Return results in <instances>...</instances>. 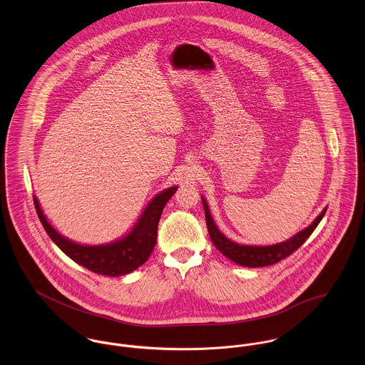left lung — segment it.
Returning a JSON list of instances; mask_svg holds the SVG:
<instances>
[{
    "instance_id": "left-lung-1",
    "label": "left lung",
    "mask_w": 365,
    "mask_h": 365,
    "mask_svg": "<svg viewBox=\"0 0 365 365\" xmlns=\"http://www.w3.org/2000/svg\"><path fill=\"white\" fill-rule=\"evenodd\" d=\"M201 200H202V207H204V212H205L208 233H210V237H211L212 243L215 245V247L222 252L225 257L232 259L233 262H236L242 267H250V268L272 265V264L279 262L287 255L293 254L309 239L311 233L314 232V229L321 222L322 217L327 212V208H324V211L315 218V221L309 225V227L303 229L302 232H299L297 235H294L292 239H289L286 242L277 243L272 246H245V245H239V243L229 240L226 236H224V233L220 232V229L212 221V217L208 210L205 198H201Z\"/></svg>"
}]
</instances>
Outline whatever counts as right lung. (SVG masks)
Listing matches in <instances>:
<instances>
[{"label": "right lung", "mask_w": 365, "mask_h": 365, "mask_svg": "<svg viewBox=\"0 0 365 365\" xmlns=\"http://www.w3.org/2000/svg\"><path fill=\"white\" fill-rule=\"evenodd\" d=\"M176 189V186L169 187L154 197L143 211L139 221L125 237L100 246L78 245L61 236L44 217L36 196H33V200L38 220L47 235L71 259L94 274L120 277L135 271L148 259L157 243V230L163 210Z\"/></svg>", "instance_id": "1"}]
</instances>
